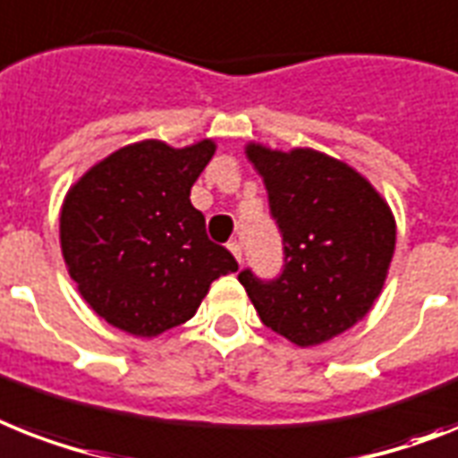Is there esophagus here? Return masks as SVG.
I'll use <instances>...</instances> for the list:
<instances>
[{"mask_svg": "<svg viewBox=\"0 0 458 458\" xmlns=\"http://www.w3.org/2000/svg\"><path fill=\"white\" fill-rule=\"evenodd\" d=\"M226 248L232 250V255L236 257L238 262L243 259V248H241V243H238V241H229V243H226Z\"/></svg>", "mask_w": 458, "mask_h": 458, "instance_id": "1", "label": "esophagus"}]
</instances>
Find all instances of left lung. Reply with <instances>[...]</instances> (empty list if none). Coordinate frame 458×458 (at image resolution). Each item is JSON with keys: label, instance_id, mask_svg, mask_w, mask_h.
Returning a JSON list of instances; mask_svg holds the SVG:
<instances>
[{"label": "left lung", "instance_id": "obj_1", "mask_svg": "<svg viewBox=\"0 0 458 458\" xmlns=\"http://www.w3.org/2000/svg\"><path fill=\"white\" fill-rule=\"evenodd\" d=\"M248 158L267 187L283 267L274 278L243 269L238 281L267 327L300 346L327 342L379 297L395 248L391 210L356 170L313 149L250 145Z\"/></svg>", "mask_w": 458, "mask_h": 458}]
</instances>
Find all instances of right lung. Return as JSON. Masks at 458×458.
<instances>
[{"mask_svg": "<svg viewBox=\"0 0 458 458\" xmlns=\"http://www.w3.org/2000/svg\"><path fill=\"white\" fill-rule=\"evenodd\" d=\"M215 145L145 140L109 154L70 189L60 213L67 269L90 309L135 337H154L196 313L215 278L238 262L206 233L189 201Z\"/></svg>", "mask_w": 458, "mask_h": 458, "instance_id": "1", "label": "right lung"}]
</instances>
